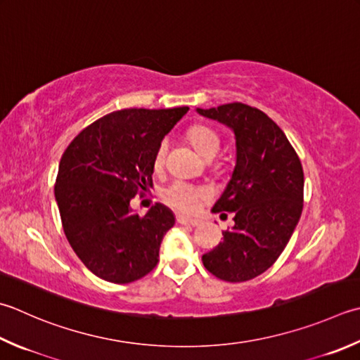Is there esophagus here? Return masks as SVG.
Segmentation results:
<instances>
[{
    "label": "esophagus",
    "instance_id": "esophagus-1",
    "mask_svg": "<svg viewBox=\"0 0 360 360\" xmlns=\"http://www.w3.org/2000/svg\"><path fill=\"white\" fill-rule=\"evenodd\" d=\"M176 221H178L179 224H184V226H198V224H200L198 220H193V218H187L184 215L176 217Z\"/></svg>",
    "mask_w": 360,
    "mask_h": 360
}]
</instances>
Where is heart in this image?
<instances>
[{"label":"heart","instance_id":"heart-1","mask_svg":"<svg viewBox=\"0 0 360 360\" xmlns=\"http://www.w3.org/2000/svg\"><path fill=\"white\" fill-rule=\"evenodd\" d=\"M187 137L195 150L198 151L204 158H214L215 154L220 151L221 139L218 132L206 124H193L192 128L187 131ZM168 142L164 139L159 143L156 154H154V167L160 168L164 165V160L167 156ZM207 195V190L200 186L190 184L186 181H173L162 190V200H164L168 206L181 210V212H193L198 207V202L201 198Z\"/></svg>","mask_w":360,"mask_h":360}]
</instances>
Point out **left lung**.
Here are the masks:
<instances>
[{
  "instance_id": "8db88e82",
  "label": "left lung",
  "mask_w": 360,
  "mask_h": 360,
  "mask_svg": "<svg viewBox=\"0 0 360 360\" xmlns=\"http://www.w3.org/2000/svg\"><path fill=\"white\" fill-rule=\"evenodd\" d=\"M236 134L237 160L232 178L212 212L234 214V228L202 256L215 278L243 283L276 262L300 221L304 173L297 151L273 120L243 103L198 109Z\"/></svg>"
}]
</instances>
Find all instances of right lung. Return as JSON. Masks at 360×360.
<instances>
[{
	"label": "right lung",
	"instance_id": "add662e5",
	"mask_svg": "<svg viewBox=\"0 0 360 360\" xmlns=\"http://www.w3.org/2000/svg\"><path fill=\"white\" fill-rule=\"evenodd\" d=\"M188 108L123 109L84 128L63 151L54 195L76 256L98 278L128 284L159 262L173 228L172 210L156 202L140 217L129 202L153 187L154 154Z\"/></svg>",
	"mask_w": 360,
	"mask_h": 360
}]
</instances>
